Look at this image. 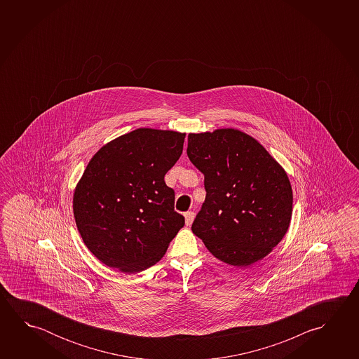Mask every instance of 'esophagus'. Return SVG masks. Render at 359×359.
Instances as JSON below:
<instances>
[{"label": "esophagus", "instance_id": "obj_1", "mask_svg": "<svg viewBox=\"0 0 359 359\" xmlns=\"http://www.w3.org/2000/svg\"><path fill=\"white\" fill-rule=\"evenodd\" d=\"M195 214L193 212H185V224L190 226L191 223H193V220H194Z\"/></svg>", "mask_w": 359, "mask_h": 359}]
</instances>
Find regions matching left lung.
Masks as SVG:
<instances>
[{
  "instance_id": "left-lung-1",
  "label": "left lung",
  "mask_w": 359,
  "mask_h": 359,
  "mask_svg": "<svg viewBox=\"0 0 359 359\" xmlns=\"http://www.w3.org/2000/svg\"><path fill=\"white\" fill-rule=\"evenodd\" d=\"M189 159L204 174L205 201L191 230L226 264L248 266L288 231V175L254 137L236 129L189 134Z\"/></svg>"
}]
</instances>
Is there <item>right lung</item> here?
Segmentation results:
<instances>
[{
  "instance_id": "right-lung-1",
  "label": "right lung",
  "mask_w": 359,
  "mask_h": 359,
  "mask_svg": "<svg viewBox=\"0 0 359 359\" xmlns=\"http://www.w3.org/2000/svg\"><path fill=\"white\" fill-rule=\"evenodd\" d=\"M184 139V133L142 128L107 142L91 158L72 204L77 230L101 263L131 274L164 257L185 224L164 180Z\"/></svg>"
}]
</instances>
